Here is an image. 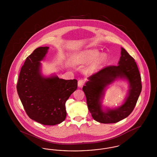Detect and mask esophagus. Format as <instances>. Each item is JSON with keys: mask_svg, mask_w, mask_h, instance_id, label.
<instances>
[{"mask_svg": "<svg viewBox=\"0 0 157 157\" xmlns=\"http://www.w3.org/2000/svg\"><path fill=\"white\" fill-rule=\"evenodd\" d=\"M85 80L84 79H79V81H78V86H79V87H82L83 86V85L85 84Z\"/></svg>", "mask_w": 157, "mask_h": 157, "instance_id": "1", "label": "esophagus"}]
</instances>
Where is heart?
Instances as JSON below:
<instances>
[{
	"label": "heart",
	"instance_id": "b5f03b06",
	"mask_svg": "<svg viewBox=\"0 0 157 157\" xmlns=\"http://www.w3.org/2000/svg\"><path fill=\"white\" fill-rule=\"evenodd\" d=\"M81 56L83 63H88L93 60L88 67V71L90 72H94L98 70L108 59V56L106 53H102L99 55V52L97 49L88 50L82 53Z\"/></svg>",
	"mask_w": 157,
	"mask_h": 157
}]
</instances>
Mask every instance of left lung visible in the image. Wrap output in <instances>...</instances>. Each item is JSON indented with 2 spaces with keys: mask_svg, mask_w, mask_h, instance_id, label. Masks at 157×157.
I'll return each instance as SVG.
<instances>
[{
  "mask_svg": "<svg viewBox=\"0 0 157 157\" xmlns=\"http://www.w3.org/2000/svg\"><path fill=\"white\" fill-rule=\"evenodd\" d=\"M121 54L118 65L103 67L89 77V81L82 88L89 111L92 118L101 123H116L127 118L133 111L141 92V77L134 59L124 48H121ZM119 77H125L129 81L130 90L128 97L120 108L104 112L100 99L103 94L104 88Z\"/></svg>",
  "mask_w": 157,
  "mask_h": 157,
  "instance_id": "obj_1",
  "label": "left lung"
}]
</instances>
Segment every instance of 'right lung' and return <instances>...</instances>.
Segmentation results:
<instances>
[{"label":"right lung","instance_id":"1","mask_svg":"<svg viewBox=\"0 0 157 157\" xmlns=\"http://www.w3.org/2000/svg\"><path fill=\"white\" fill-rule=\"evenodd\" d=\"M49 47L36 49L25 60L16 88L25 112L30 119L45 125H55L67 116L65 103L76 90V79L65 80L58 76L44 78L39 61Z\"/></svg>","mask_w":157,"mask_h":157}]
</instances>
